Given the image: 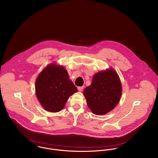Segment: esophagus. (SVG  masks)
Here are the masks:
<instances>
[{
	"mask_svg": "<svg viewBox=\"0 0 158 158\" xmlns=\"http://www.w3.org/2000/svg\"><path fill=\"white\" fill-rule=\"evenodd\" d=\"M83 88H84V86H79V87H78V90L79 91L81 92L83 90Z\"/></svg>",
	"mask_w": 158,
	"mask_h": 158,
	"instance_id": "34e87169",
	"label": "esophagus"
}]
</instances>
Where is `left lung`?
<instances>
[{"label":"left lung","mask_w":158,"mask_h":158,"mask_svg":"<svg viewBox=\"0 0 158 158\" xmlns=\"http://www.w3.org/2000/svg\"><path fill=\"white\" fill-rule=\"evenodd\" d=\"M87 104L93 113L104 115L112 110L120 101L122 86L117 73L110 69L98 72L92 83L83 91Z\"/></svg>","instance_id":"obj_1"}]
</instances>
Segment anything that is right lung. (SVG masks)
Listing matches in <instances>:
<instances>
[{
	"label": "right lung",
	"mask_w": 158,
	"mask_h": 158,
	"mask_svg": "<svg viewBox=\"0 0 158 158\" xmlns=\"http://www.w3.org/2000/svg\"><path fill=\"white\" fill-rule=\"evenodd\" d=\"M36 96L48 111L57 112L62 109L70 96L78 89L69 79L62 67L51 64L46 67L36 80Z\"/></svg>",
	"instance_id": "obj_1"
}]
</instances>
